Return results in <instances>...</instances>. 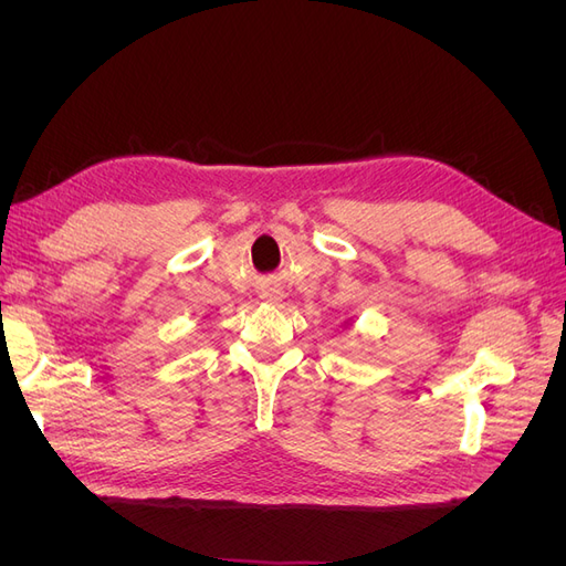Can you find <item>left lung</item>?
<instances>
[{"label": "left lung", "instance_id": "left-lung-1", "mask_svg": "<svg viewBox=\"0 0 566 566\" xmlns=\"http://www.w3.org/2000/svg\"><path fill=\"white\" fill-rule=\"evenodd\" d=\"M345 323H349V321H345Z\"/></svg>", "mask_w": 566, "mask_h": 566}]
</instances>
